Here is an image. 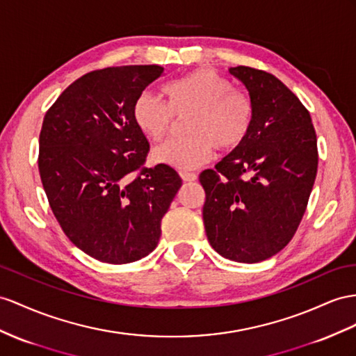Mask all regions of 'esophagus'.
Instances as JSON below:
<instances>
[{
  "mask_svg": "<svg viewBox=\"0 0 356 356\" xmlns=\"http://www.w3.org/2000/svg\"><path fill=\"white\" fill-rule=\"evenodd\" d=\"M180 177L184 179L185 181H194V180H197L195 172H188V171H181L180 172Z\"/></svg>",
  "mask_w": 356,
  "mask_h": 356,
  "instance_id": "obj_1",
  "label": "esophagus"
}]
</instances>
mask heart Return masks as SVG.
Segmentation results:
<instances>
[{
	"label": "heart",
	"mask_w": 356,
	"mask_h": 356,
	"mask_svg": "<svg viewBox=\"0 0 356 356\" xmlns=\"http://www.w3.org/2000/svg\"><path fill=\"white\" fill-rule=\"evenodd\" d=\"M165 104L150 93L135 99L132 117L150 141H162L175 118H184V140H171L153 150L154 162L177 170H194L220 152L238 149L247 140L254 122L248 95L234 90L229 79L213 70L198 69L162 87Z\"/></svg>",
	"instance_id": "b5f03b06"
}]
</instances>
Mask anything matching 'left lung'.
<instances>
[{"instance_id": "obj_1", "label": "left lung", "mask_w": 356, "mask_h": 356, "mask_svg": "<svg viewBox=\"0 0 356 356\" xmlns=\"http://www.w3.org/2000/svg\"><path fill=\"white\" fill-rule=\"evenodd\" d=\"M250 91L254 122L238 149L200 175L203 221L222 257L257 263L293 238L317 175V136L308 109L265 70L230 67Z\"/></svg>"}]
</instances>
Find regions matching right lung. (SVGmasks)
I'll use <instances>...</instances> for the list:
<instances>
[{"mask_svg": "<svg viewBox=\"0 0 356 356\" xmlns=\"http://www.w3.org/2000/svg\"><path fill=\"white\" fill-rule=\"evenodd\" d=\"M163 67L88 72L43 118L39 172L54 216L70 242L99 261L124 265L150 254L181 186L175 168L145 167L150 145L132 106Z\"/></svg>", "mask_w": 356, "mask_h": 356, "instance_id": "add662e5", "label": "right lung"}]
</instances>
